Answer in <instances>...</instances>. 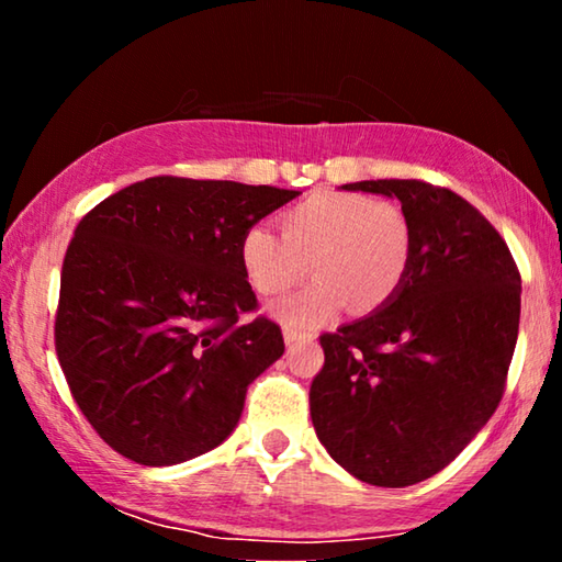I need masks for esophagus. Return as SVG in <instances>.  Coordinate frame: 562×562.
I'll return each instance as SVG.
<instances>
[{
	"label": "esophagus",
	"mask_w": 562,
	"mask_h": 562,
	"mask_svg": "<svg viewBox=\"0 0 562 562\" xmlns=\"http://www.w3.org/2000/svg\"><path fill=\"white\" fill-rule=\"evenodd\" d=\"M284 345L294 347V345H310V341H315V335L312 331H300V329H292V327H284Z\"/></svg>",
	"instance_id": "34e87169"
}]
</instances>
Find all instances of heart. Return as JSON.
Instances as JSON below:
<instances>
[{
	"instance_id": "obj_1",
	"label": "heart",
	"mask_w": 562,
	"mask_h": 562,
	"mask_svg": "<svg viewBox=\"0 0 562 562\" xmlns=\"http://www.w3.org/2000/svg\"><path fill=\"white\" fill-rule=\"evenodd\" d=\"M280 233L250 225L237 255L262 297L294 288L310 265L317 280L272 307L290 327H315L345 302L355 315L382 310L402 290L412 265V221L392 201L319 190L280 215Z\"/></svg>"
}]
</instances>
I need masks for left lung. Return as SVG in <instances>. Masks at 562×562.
<instances>
[{
    "label": "left lung",
    "mask_w": 562,
    "mask_h": 562,
    "mask_svg": "<svg viewBox=\"0 0 562 562\" xmlns=\"http://www.w3.org/2000/svg\"><path fill=\"white\" fill-rule=\"evenodd\" d=\"M341 188L396 198L414 252L392 302L319 337L312 424L355 479L414 486L496 412L518 339L520 274L496 227L449 188L398 178Z\"/></svg>",
    "instance_id": "left-lung-1"
}]
</instances>
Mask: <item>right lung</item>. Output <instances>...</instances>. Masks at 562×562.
Masks as SVG:
<instances>
[{
	"label": "right lung",
	"mask_w": 562,
	"mask_h": 562,
	"mask_svg": "<svg viewBox=\"0 0 562 562\" xmlns=\"http://www.w3.org/2000/svg\"><path fill=\"white\" fill-rule=\"evenodd\" d=\"M300 190L158 176L101 201L61 268L56 355L81 414L113 451L173 465L221 446L245 394L282 357L237 245Z\"/></svg>",
	"instance_id": "1"
}]
</instances>
